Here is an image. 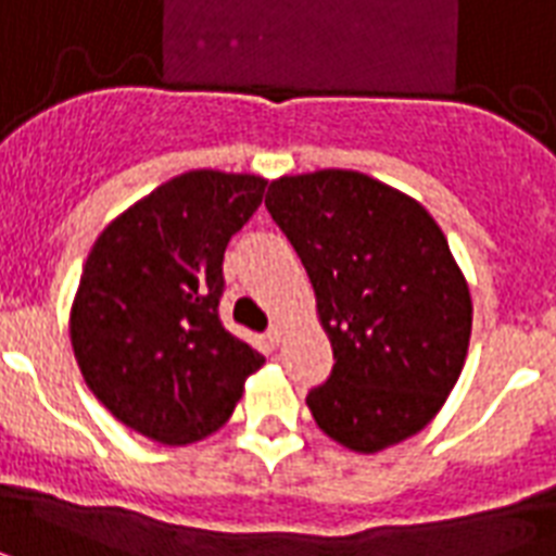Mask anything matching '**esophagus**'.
<instances>
[{
    "mask_svg": "<svg viewBox=\"0 0 556 556\" xmlns=\"http://www.w3.org/2000/svg\"><path fill=\"white\" fill-rule=\"evenodd\" d=\"M266 337H269V342H273V345H281V342H283V325H278V321H275V325L269 327V333H266Z\"/></svg>",
    "mask_w": 556,
    "mask_h": 556,
    "instance_id": "34e87169",
    "label": "esophagus"
}]
</instances>
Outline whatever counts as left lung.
<instances>
[{"label": "left lung", "instance_id": "1", "mask_svg": "<svg viewBox=\"0 0 556 556\" xmlns=\"http://www.w3.org/2000/svg\"><path fill=\"white\" fill-rule=\"evenodd\" d=\"M266 208L307 269L337 359L307 394L318 429L374 455L432 424L472 330L470 287L432 214L342 167L278 176Z\"/></svg>", "mask_w": 556, "mask_h": 556}]
</instances>
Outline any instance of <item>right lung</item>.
<instances>
[{
  "label": "right lung",
  "mask_w": 556,
  "mask_h": 556,
  "mask_svg": "<svg viewBox=\"0 0 556 556\" xmlns=\"http://www.w3.org/2000/svg\"><path fill=\"white\" fill-rule=\"evenodd\" d=\"M266 179L188 170L98 235L68 337L86 386L115 420L165 446L217 432L264 365L217 316L223 255L264 200Z\"/></svg>",
  "instance_id": "right-lung-1"
}]
</instances>
